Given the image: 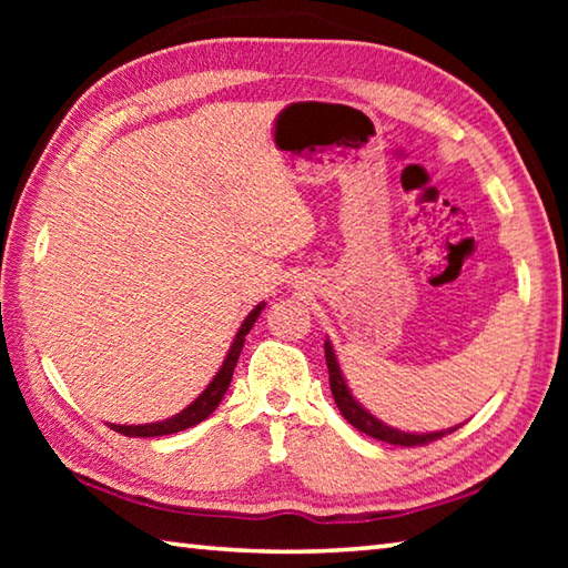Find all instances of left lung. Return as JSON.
I'll return each mask as SVG.
<instances>
[{
  "label": "left lung",
  "instance_id": "1",
  "mask_svg": "<svg viewBox=\"0 0 568 568\" xmlns=\"http://www.w3.org/2000/svg\"><path fill=\"white\" fill-rule=\"evenodd\" d=\"M325 363H328V376H331V390H333L335 406H338V410L343 413V418L365 436L386 440V444H393V446H426V444H430V440L444 438L446 434H454L456 428H460V426H450L444 430H430V434H410V430L393 428V426H388V423H383L381 418L373 416L371 410H365L361 403L355 400V396L348 388V383H345V378H343L338 355H335L333 343L328 338H325Z\"/></svg>",
  "mask_w": 568,
  "mask_h": 568
}]
</instances>
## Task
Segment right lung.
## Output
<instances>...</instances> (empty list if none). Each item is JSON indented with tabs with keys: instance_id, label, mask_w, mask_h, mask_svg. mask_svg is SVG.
I'll list each match as a JSON object with an SVG mask.
<instances>
[{
	"instance_id": "right-lung-1",
	"label": "right lung",
	"mask_w": 568,
	"mask_h": 568,
	"mask_svg": "<svg viewBox=\"0 0 568 568\" xmlns=\"http://www.w3.org/2000/svg\"><path fill=\"white\" fill-rule=\"evenodd\" d=\"M265 303H257L253 311L247 313V318L240 325L233 345H230V351L225 355L223 365H220V371L213 376V381L207 383V388L200 393V396L190 403L187 408H182L180 413H175L172 418L165 420H155V423H140V426H120V423H110L112 430H118L122 436H130V438H155V436H170V434H180V430H185L190 426H197L200 420H205L210 413L217 408V403L223 400L225 390L230 386V381H233V371L237 365L240 358V351H243L245 345V335L253 328L257 315L263 313Z\"/></svg>"
}]
</instances>
